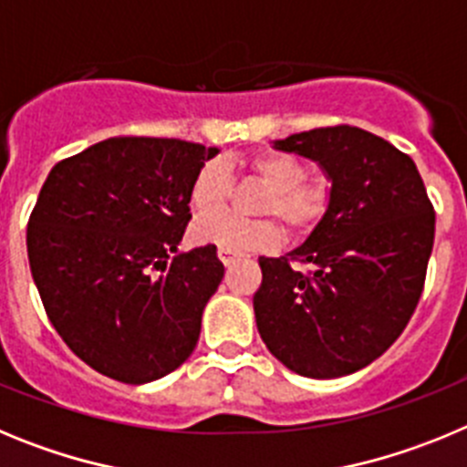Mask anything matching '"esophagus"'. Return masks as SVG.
Here are the masks:
<instances>
[{
    "mask_svg": "<svg viewBox=\"0 0 467 467\" xmlns=\"http://www.w3.org/2000/svg\"><path fill=\"white\" fill-rule=\"evenodd\" d=\"M217 257H220V262L224 264V266H231V264L238 259V254L229 253V250H220V253H217Z\"/></svg>",
    "mask_w": 467,
    "mask_h": 467,
    "instance_id": "1",
    "label": "esophagus"
}]
</instances>
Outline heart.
Here are the masks:
<instances>
[{"label":"heart","instance_id":"1","mask_svg":"<svg viewBox=\"0 0 467 467\" xmlns=\"http://www.w3.org/2000/svg\"><path fill=\"white\" fill-rule=\"evenodd\" d=\"M250 175L271 189L262 203L264 214H275L290 234L306 236L323 224L334 208L337 187L329 177H308L306 161L287 151H262L247 161ZM234 192V177L222 159L205 161L189 184V205L201 214L192 224V238L234 254L266 253L280 243L274 220L247 222L234 214H217Z\"/></svg>","mask_w":467,"mask_h":467}]
</instances>
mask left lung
I'll return each mask as SVG.
<instances>
[{
    "instance_id": "left-lung-1",
    "label": "left lung",
    "mask_w": 467,
    "mask_h": 467,
    "mask_svg": "<svg viewBox=\"0 0 467 467\" xmlns=\"http://www.w3.org/2000/svg\"><path fill=\"white\" fill-rule=\"evenodd\" d=\"M274 147L317 161L337 198L296 250L259 259L257 329L292 372L346 377L383 356L414 316L435 210L414 161L362 128H313Z\"/></svg>"
}]
</instances>
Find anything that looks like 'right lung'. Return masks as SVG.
<instances>
[{"instance_id":"obj_1","label":"right lung","mask_w":467,"mask_h":467,"mask_svg":"<svg viewBox=\"0 0 467 467\" xmlns=\"http://www.w3.org/2000/svg\"><path fill=\"white\" fill-rule=\"evenodd\" d=\"M217 147L109 138L48 172L27 222V257L48 320L95 372L150 383L196 348L224 278L217 247L177 253L189 184Z\"/></svg>"}]
</instances>
